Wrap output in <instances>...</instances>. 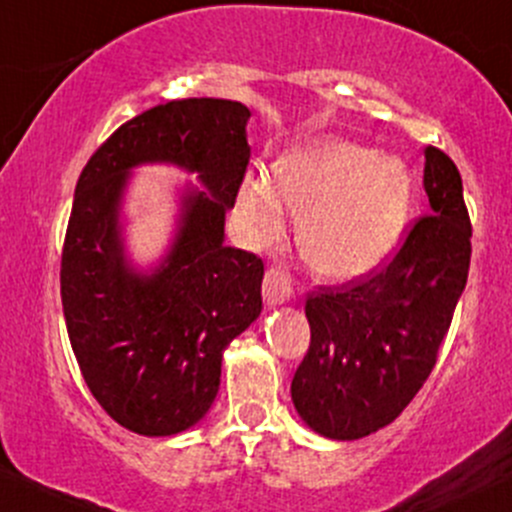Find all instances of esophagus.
I'll list each match as a JSON object with an SVG mask.
<instances>
[{
    "label": "esophagus",
    "instance_id": "obj_1",
    "mask_svg": "<svg viewBox=\"0 0 512 512\" xmlns=\"http://www.w3.org/2000/svg\"><path fill=\"white\" fill-rule=\"evenodd\" d=\"M262 294H265V301L269 306H282L294 294L291 277L282 267H269L265 274V284H262Z\"/></svg>",
    "mask_w": 512,
    "mask_h": 512
}]
</instances>
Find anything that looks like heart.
<instances>
[{"label": "heart", "mask_w": 512, "mask_h": 512, "mask_svg": "<svg viewBox=\"0 0 512 512\" xmlns=\"http://www.w3.org/2000/svg\"><path fill=\"white\" fill-rule=\"evenodd\" d=\"M413 204V177L396 157L350 140L323 138L279 157L272 179L250 177L238 213L255 238L282 230V209L299 218V250L320 277L350 282L384 265Z\"/></svg>", "instance_id": "heart-1"}]
</instances>
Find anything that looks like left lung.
I'll return each instance as SVG.
<instances>
[{"mask_svg": "<svg viewBox=\"0 0 512 512\" xmlns=\"http://www.w3.org/2000/svg\"><path fill=\"white\" fill-rule=\"evenodd\" d=\"M428 216L381 272L320 286L306 301L311 347L291 381L303 423L328 440L386 428L437 362L471 260L462 177L442 150L425 148Z\"/></svg>", "mask_w": 512, "mask_h": 512, "instance_id": "8db88e82", "label": "left lung"}]
</instances>
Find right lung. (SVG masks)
Wrapping results in <instances>:
<instances>
[{"mask_svg":"<svg viewBox=\"0 0 512 512\" xmlns=\"http://www.w3.org/2000/svg\"><path fill=\"white\" fill-rule=\"evenodd\" d=\"M247 121L240 101H167L123 123L77 179L60 267L67 335L99 406L138 435L199 423L223 352L262 311L265 265L223 243L250 160ZM143 164H174L202 184L180 190L173 243L150 270L132 265L122 235L127 184Z\"/></svg>","mask_w":512,"mask_h":512,"instance_id":"obj_1","label":"right lung"}]
</instances>
